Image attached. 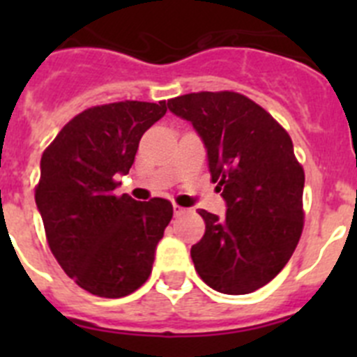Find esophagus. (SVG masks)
I'll list each match as a JSON object with an SVG mask.
<instances>
[{
	"instance_id": "obj_1",
	"label": "esophagus",
	"mask_w": 357,
	"mask_h": 357,
	"mask_svg": "<svg viewBox=\"0 0 357 357\" xmlns=\"http://www.w3.org/2000/svg\"><path fill=\"white\" fill-rule=\"evenodd\" d=\"M184 213H185L184 207L176 206V204H175V206H173V214H175V216H182V214H184Z\"/></svg>"
}]
</instances>
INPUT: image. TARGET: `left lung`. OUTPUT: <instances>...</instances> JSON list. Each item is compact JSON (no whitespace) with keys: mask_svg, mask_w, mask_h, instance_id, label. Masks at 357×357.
Masks as SVG:
<instances>
[{"mask_svg":"<svg viewBox=\"0 0 357 357\" xmlns=\"http://www.w3.org/2000/svg\"><path fill=\"white\" fill-rule=\"evenodd\" d=\"M168 109L193 125L227 204L220 218L200 209L206 234L191 259L207 286L245 295L286 266L301 239L304 169L291 137L263 107L230 91L191 93Z\"/></svg>","mask_w":357,"mask_h":357,"instance_id":"obj_1","label":"left lung"}]
</instances>
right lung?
<instances>
[{
    "mask_svg": "<svg viewBox=\"0 0 357 357\" xmlns=\"http://www.w3.org/2000/svg\"><path fill=\"white\" fill-rule=\"evenodd\" d=\"M166 110V102L91 107L40 159L36 204L50 248L62 270L96 296H127L146 282L173 216L164 198L112 195L114 176L127 175L143 134Z\"/></svg>",
    "mask_w": 357,
    "mask_h": 357,
    "instance_id": "obj_1",
    "label": "right lung"
}]
</instances>
